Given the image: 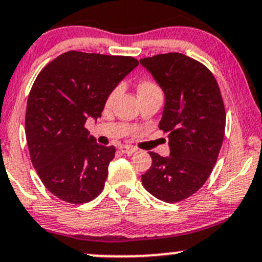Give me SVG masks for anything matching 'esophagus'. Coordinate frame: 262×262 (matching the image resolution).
I'll list each match as a JSON object with an SVG mask.
<instances>
[{
    "instance_id": "obj_1",
    "label": "esophagus",
    "mask_w": 262,
    "mask_h": 262,
    "mask_svg": "<svg viewBox=\"0 0 262 262\" xmlns=\"http://www.w3.org/2000/svg\"><path fill=\"white\" fill-rule=\"evenodd\" d=\"M119 150L124 154H132L134 153L137 150V148L134 147H130V145H120L119 147Z\"/></svg>"
}]
</instances>
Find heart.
I'll return each instance as SVG.
<instances>
[{
  "label": "heart",
  "instance_id": "1",
  "mask_svg": "<svg viewBox=\"0 0 262 262\" xmlns=\"http://www.w3.org/2000/svg\"><path fill=\"white\" fill-rule=\"evenodd\" d=\"M156 88H158V86H157V85L154 84V82H152V81H143V82H140V84H139V86H138V92H139V93H142V92H147V90L156 89ZM118 93H119V88H115V89L113 90V92L110 93V94H109V96H108V100H106V103H108V104L112 103V101L114 100L115 98H117Z\"/></svg>",
  "mask_w": 262,
  "mask_h": 262
}]
</instances>
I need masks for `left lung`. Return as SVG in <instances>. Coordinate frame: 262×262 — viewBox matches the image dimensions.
<instances>
[{"instance_id": "8db88e82", "label": "left lung", "mask_w": 262, "mask_h": 262, "mask_svg": "<svg viewBox=\"0 0 262 262\" xmlns=\"http://www.w3.org/2000/svg\"><path fill=\"white\" fill-rule=\"evenodd\" d=\"M166 95L159 129L168 133L170 156L149 152L152 166L142 176L144 188L158 200L181 202L210 177L225 137L221 90L210 69L180 54L140 59Z\"/></svg>"}]
</instances>
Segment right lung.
I'll use <instances>...</instances> for the list:
<instances>
[{
    "label": "right lung",
    "mask_w": 262,
    "mask_h": 262,
    "mask_svg": "<svg viewBox=\"0 0 262 262\" xmlns=\"http://www.w3.org/2000/svg\"><path fill=\"white\" fill-rule=\"evenodd\" d=\"M138 60L68 51L49 62L30 90L25 130L32 166L54 196L73 205L98 197L115 156L89 136L85 123Z\"/></svg>",
    "instance_id": "add662e5"
}]
</instances>
